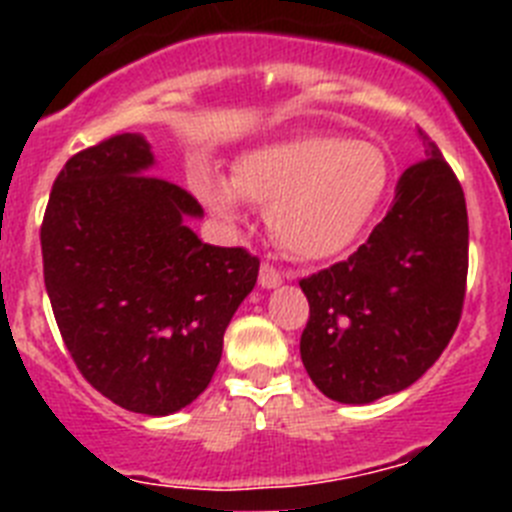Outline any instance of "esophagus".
Segmentation results:
<instances>
[{
    "label": "esophagus",
    "mask_w": 512,
    "mask_h": 512,
    "mask_svg": "<svg viewBox=\"0 0 512 512\" xmlns=\"http://www.w3.org/2000/svg\"><path fill=\"white\" fill-rule=\"evenodd\" d=\"M284 277L287 274H282L279 269H274L271 264H261V271H259V284L264 289H271V287H279V284L284 282Z\"/></svg>",
    "instance_id": "obj_1"
}]
</instances>
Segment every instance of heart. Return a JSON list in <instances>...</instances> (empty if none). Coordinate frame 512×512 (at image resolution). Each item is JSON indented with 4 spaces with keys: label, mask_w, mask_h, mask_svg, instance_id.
Instances as JSON below:
<instances>
[{
    "label": "heart",
    "mask_w": 512,
    "mask_h": 512,
    "mask_svg": "<svg viewBox=\"0 0 512 512\" xmlns=\"http://www.w3.org/2000/svg\"><path fill=\"white\" fill-rule=\"evenodd\" d=\"M390 184V164L369 140L338 133H300L266 143L235 161L233 179L202 176V202L228 223L243 201L266 207L274 241L297 259L343 251L372 220Z\"/></svg>",
    "instance_id": "b5f03b06"
}]
</instances>
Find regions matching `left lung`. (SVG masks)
<instances>
[{"label": "left lung", "mask_w": 512, "mask_h": 512, "mask_svg": "<svg viewBox=\"0 0 512 512\" xmlns=\"http://www.w3.org/2000/svg\"><path fill=\"white\" fill-rule=\"evenodd\" d=\"M425 158L405 169L369 241L302 279L310 320L300 356L320 392L369 405L418 382L461 318L469 269L464 192L420 130Z\"/></svg>", "instance_id": "1"}]
</instances>
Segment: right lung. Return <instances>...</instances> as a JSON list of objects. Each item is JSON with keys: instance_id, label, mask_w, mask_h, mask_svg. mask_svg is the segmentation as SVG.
Masks as SVG:
<instances>
[{"instance_id": "right-lung-1", "label": "right lung", "mask_w": 512, "mask_h": 512, "mask_svg": "<svg viewBox=\"0 0 512 512\" xmlns=\"http://www.w3.org/2000/svg\"><path fill=\"white\" fill-rule=\"evenodd\" d=\"M151 166L138 133L71 156L40 246L53 315L84 379L130 413L171 415L207 390L259 259L202 243L189 228L202 205Z\"/></svg>"}]
</instances>
